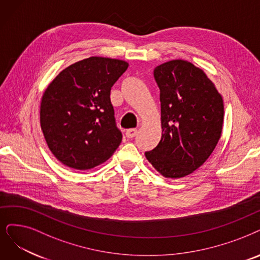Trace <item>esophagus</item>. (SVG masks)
Listing matches in <instances>:
<instances>
[{"label": "esophagus", "mask_w": 260, "mask_h": 260, "mask_svg": "<svg viewBox=\"0 0 260 260\" xmlns=\"http://www.w3.org/2000/svg\"><path fill=\"white\" fill-rule=\"evenodd\" d=\"M138 134V129H128L127 131H126V136H127V138H129V139H132V138H134Z\"/></svg>", "instance_id": "1"}]
</instances>
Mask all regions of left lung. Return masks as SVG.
<instances>
[{"label": "left lung", "instance_id": "1", "mask_svg": "<svg viewBox=\"0 0 260 260\" xmlns=\"http://www.w3.org/2000/svg\"><path fill=\"white\" fill-rule=\"evenodd\" d=\"M160 88L162 136L145 157L165 178L185 177L206 162L222 136L224 102L203 69L172 59L153 71Z\"/></svg>", "mask_w": 260, "mask_h": 260}]
</instances>
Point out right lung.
I'll use <instances>...</instances> for the list:
<instances>
[{
  "instance_id": "1",
  "label": "right lung",
  "mask_w": 260,
  "mask_h": 260,
  "mask_svg": "<svg viewBox=\"0 0 260 260\" xmlns=\"http://www.w3.org/2000/svg\"><path fill=\"white\" fill-rule=\"evenodd\" d=\"M127 61L90 56L71 64L52 81L40 101V126L54 157L85 171L106 162L121 143L111 88Z\"/></svg>"
}]
</instances>
